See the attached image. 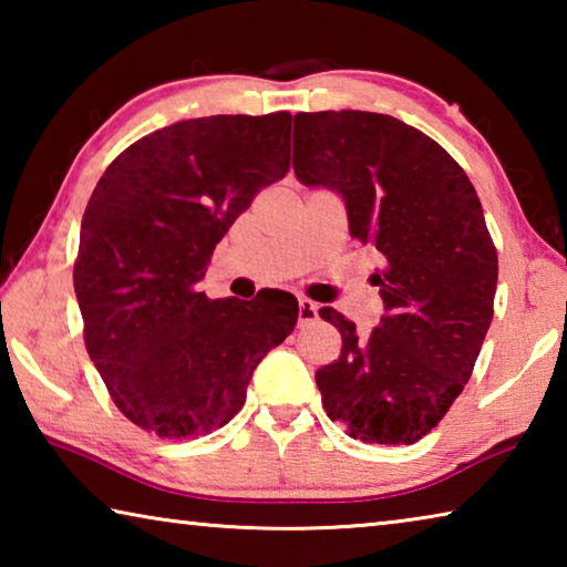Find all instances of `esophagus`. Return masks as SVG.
Returning a JSON list of instances; mask_svg holds the SVG:
<instances>
[{
    "label": "esophagus",
    "mask_w": 567,
    "mask_h": 567,
    "mask_svg": "<svg viewBox=\"0 0 567 567\" xmlns=\"http://www.w3.org/2000/svg\"><path fill=\"white\" fill-rule=\"evenodd\" d=\"M297 307H300V324H307V322H312L315 318H318V310L320 307L315 305L312 300H307V297H300V300H297Z\"/></svg>",
    "instance_id": "34e87169"
}]
</instances>
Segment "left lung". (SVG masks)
<instances>
[{
  "instance_id": "obj_1",
  "label": "left lung",
  "mask_w": 567,
  "mask_h": 567,
  "mask_svg": "<svg viewBox=\"0 0 567 567\" xmlns=\"http://www.w3.org/2000/svg\"><path fill=\"white\" fill-rule=\"evenodd\" d=\"M292 167L305 187L342 197L350 235L375 247L385 315L368 338L338 310L340 358L315 372L330 420L350 437L412 445L473 375L493 322L497 252L477 192L427 134L390 114H295Z\"/></svg>"
}]
</instances>
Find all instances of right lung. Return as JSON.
<instances>
[{
    "label": "right lung",
    "mask_w": 567,
    "mask_h": 567,
    "mask_svg": "<svg viewBox=\"0 0 567 567\" xmlns=\"http://www.w3.org/2000/svg\"><path fill=\"white\" fill-rule=\"evenodd\" d=\"M292 114H215L130 145L82 217L74 292L114 405L159 437H197L245 405L260 360L295 330L297 300H207L197 285L257 192L290 169Z\"/></svg>",
    "instance_id": "add662e5"
}]
</instances>
